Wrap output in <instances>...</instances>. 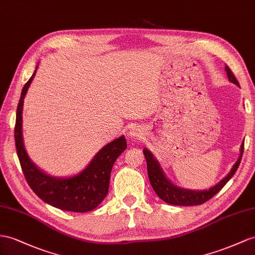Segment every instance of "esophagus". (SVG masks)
<instances>
[{
    "label": "esophagus",
    "mask_w": 255,
    "mask_h": 255,
    "mask_svg": "<svg viewBox=\"0 0 255 255\" xmlns=\"http://www.w3.org/2000/svg\"><path fill=\"white\" fill-rule=\"evenodd\" d=\"M129 134H130V136H131V138L135 139V138H139V136L141 135V131H140L139 128L132 127L131 130H130V133Z\"/></svg>",
    "instance_id": "34e87169"
}]
</instances>
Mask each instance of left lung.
I'll list each match as a JSON object with an SVG mask.
<instances>
[{
    "label": "left lung",
    "instance_id": "obj_1",
    "mask_svg": "<svg viewBox=\"0 0 255 255\" xmlns=\"http://www.w3.org/2000/svg\"><path fill=\"white\" fill-rule=\"evenodd\" d=\"M225 70L227 72L228 80L232 83L236 84L239 86V83L237 81L236 76L234 75L232 70L227 67H225ZM143 154L145 156L146 165H147V173L148 179L151 182V185L155 193L158 195V197L161 198L165 202L169 205H175V206H196V205H202L206 201L211 199L214 195H217L228 181L232 179L235 172L237 171V169L240 165L241 158H243L244 154V143L241 144V153L240 157L236 161V164L234 165L232 171L228 173L226 177L222 180L220 183H218L215 186L211 187L208 191H190V190H183L178 186L173 185L170 181H169L164 172L160 169L158 162L153 157V155L148 149H143Z\"/></svg>",
    "mask_w": 255,
    "mask_h": 255
}]
</instances>
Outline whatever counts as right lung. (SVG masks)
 <instances>
[{
    "mask_svg": "<svg viewBox=\"0 0 255 255\" xmlns=\"http://www.w3.org/2000/svg\"><path fill=\"white\" fill-rule=\"evenodd\" d=\"M35 73L36 70L22 88L15 124L16 151L24 178L32 191L50 206L72 212L94 210L108 195L111 170L117 157L127 147L125 136H121L101 148L89 166L75 177L56 179L42 172L25 153L21 131L23 99Z\"/></svg>",
    "mask_w": 255,
    "mask_h": 255,
    "instance_id": "right-lung-1",
    "label": "right lung"
}]
</instances>
